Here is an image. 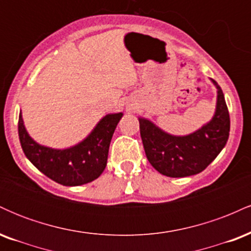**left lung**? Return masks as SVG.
Masks as SVG:
<instances>
[{
	"instance_id": "obj_1",
	"label": "left lung",
	"mask_w": 251,
	"mask_h": 251,
	"mask_svg": "<svg viewBox=\"0 0 251 251\" xmlns=\"http://www.w3.org/2000/svg\"><path fill=\"white\" fill-rule=\"evenodd\" d=\"M217 87V106L212 120L195 133L176 137L163 132L150 120L139 118L140 137L151 165L168 177L197 175L217 157L229 138L230 117L222 88Z\"/></svg>"
}]
</instances>
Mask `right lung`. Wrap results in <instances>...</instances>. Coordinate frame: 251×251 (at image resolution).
<instances>
[{
  "label": "right lung",
  "mask_w": 251,
  "mask_h": 251,
  "mask_svg": "<svg viewBox=\"0 0 251 251\" xmlns=\"http://www.w3.org/2000/svg\"><path fill=\"white\" fill-rule=\"evenodd\" d=\"M123 113L107 114L83 142L71 149L54 150L34 142L19 116V138L25 157L43 175L66 186L97 179L106 168L112 135Z\"/></svg>",
  "instance_id": "obj_1"
}]
</instances>
